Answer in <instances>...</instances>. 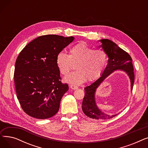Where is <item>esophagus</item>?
Here are the masks:
<instances>
[{
    "label": "esophagus",
    "mask_w": 148,
    "mask_h": 148,
    "mask_svg": "<svg viewBox=\"0 0 148 148\" xmlns=\"http://www.w3.org/2000/svg\"><path fill=\"white\" fill-rule=\"evenodd\" d=\"M70 88H71L72 89H74V90H75V89H78V87H77V86H75V85H74V84H71V85H70Z\"/></svg>",
    "instance_id": "obj_1"
}]
</instances>
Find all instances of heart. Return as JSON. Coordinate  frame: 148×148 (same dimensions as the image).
<instances>
[{
  "mask_svg": "<svg viewBox=\"0 0 148 148\" xmlns=\"http://www.w3.org/2000/svg\"><path fill=\"white\" fill-rule=\"evenodd\" d=\"M56 63L64 75H66L75 65L77 71L69 74L65 80L78 84L85 80L92 82L97 79L106 68L107 56L102 50H93L85 43L80 42L70 49L69 55L63 51L59 52Z\"/></svg>",
  "mask_w": 148,
  "mask_h": 148,
  "instance_id": "heart-1",
  "label": "heart"
}]
</instances>
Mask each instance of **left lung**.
<instances>
[{"label":"left lung","instance_id":"obj_1","mask_svg":"<svg viewBox=\"0 0 148 148\" xmlns=\"http://www.w3.org/2000/svg\"><path fill=\"white\" fill-rule=\"evenodd\" d=\"M100 45L108 57V64L104 70L103 74L98 79L84 88V97L82 103L83 113L90 118L94 119H108L117 114L109 115L101 111L98 108L95 99L97 89L106 78L117 69L125 71L129 76L131 81V90L133 89L134 82V68L132 59L130 54L124 51L114 42L107 39L101 40Z\"/></svg>","mask_w":148,"mask_h":148}]
</instances>
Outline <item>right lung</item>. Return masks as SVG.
<instances>
[{
  "instance_id": "obj_1",
  "label": "right lung",
  "mask_w": 148,
  "mask_h": 148,
  "mask_svg": "<svg viewBox=\"0 0 148 148\" xmlns=\"http://www.w3.org/2000/svg\"><path fill=\"white\" fill-rule=\"evenodd\" d=\"M74 39L57 35L41 36L20 53L15 64V87L22 109L30 116L44 119L58 113L68 85L60 81L56 58Z\"/></svg>"
}]
</instances>
